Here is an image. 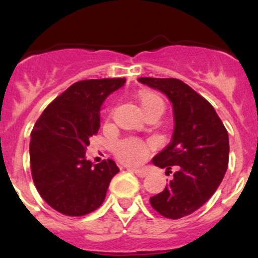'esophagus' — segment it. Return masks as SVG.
Wrapping results in <instances>:
<instances>
[{"label": "esophagus", "mask_w": 258, "mask_h": 258, "mask_svg": "<svg viewBox=\"0 0 258 258\" xmlns=\"http://www.w3.org/2000/svg\"><path fill=\"white\" fill-rule=\"evenodd\" d=\"M132 172H134L136 175H139L140 178H144L148 175V172H146L145 169H132Z\"/></svg>", "instance_id": "esophagus-1"}]
</instances>
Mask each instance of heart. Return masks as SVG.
Listing matches in <instances>:
<instances>
[{"label": "heart", "instance_id": "obj_1", "mask_svg": "<svg viewBox=\"0 0 258 258\" xmlns=\"http://www.w3.org/2000/svg\"><path fill=\"white\" fill-rule=\"evenodd\" d=\"M156 100H162L159 96L154 95V94H144L140 98L141 107L146 108L150 105L151 103L156 102ZM150 154V148L148 144L143 143L141 140L137 139H127V140L121 141L117 145L115 149V155L121 162L126 163V164H141L144 160Z\"/></svg>", "mask_w": 258, "mask_h": 258}]
</instances>
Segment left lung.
<instances>
[{
	"label": "left lung",
	"instance_id": "8db88e82",
	"mask_svg": "<svg viewBox=\"0 0 258 258\" xmlns=\"http://www.w3.org/2000/svg\"><path fill=\"white\" fill-rule=\"evenodd\" d=\"M139 81L167 96L174 118L172 140L151 162L167 170L177 165V172L164 191L150 197V204L165 218H183L201 208L220 186L229 160L228 132L213 105L183 81Z\"/></svg>",
	"mask_w": 258,
	"mask_h": 258
}]
</instances>
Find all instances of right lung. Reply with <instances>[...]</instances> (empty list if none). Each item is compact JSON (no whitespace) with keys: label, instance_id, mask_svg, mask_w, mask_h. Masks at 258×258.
I'll list each match as a JSON object with an SVG mask.
<instances>
[{"label":"right lung","instance_id":"add662e5","mask_svg":"<svg viewBox=\"0 0 258 258\" xmlns=\"http://www.w3.org/2000/svg\"><path fill=\"white\" fill-rule=\"evenodd\" d=\"M126 79L72 84L44 109L31 131L30 168L42 199L69 216H81L103 204L110 179L119 172L112 159L86 160L85 149L100 127V108Z\"/></svg>","mask_w":258,"mask_h":258}]
</instances>
